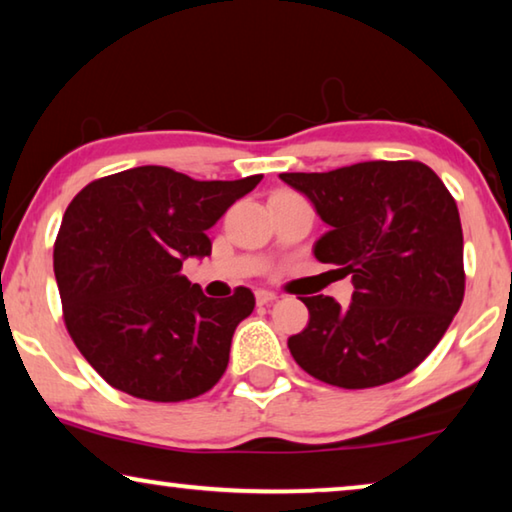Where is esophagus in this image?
I'll use <instances>...</instances> for the list:
<instances>
[{
  "instance_id": "esophagus-1",
  "label": "esophagus",
  "mask_w": 512,
  "mask_h": 512,
  "mask_svg": "<svg viewBox=\"0 0 512 512\" xmlns=\"http://www.w3.org/2000/svg\"><path fill=\"white\" fill-rule=\"evenodd\" d=\"M255 299H257V305H269L273 301H278V296L273 294V292H269V289H257Z\"/></svg>"
}]
</instances>
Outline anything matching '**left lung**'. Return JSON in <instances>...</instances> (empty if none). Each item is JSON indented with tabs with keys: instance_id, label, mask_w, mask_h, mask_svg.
I'll return each instance as SVG.
<instances>
[{
	"instance_id": "1",
	"label": "left lung",
	"mask_w": 512,
	"mask_h": 512,
	"mask_svg": "<svg viewBox=\"0 0 512 512\" xmlns=\"http://www.w3.org/2000/svg\"><path fill=\"white\" fill-rule=\"evenodd\" d=\"M280 179L329 225L315 257L354 282L347 308L331 296H305L310 322L287 340L294 361L340 388L409 375L464 299L460 213L444 181L418 160H368Z\"/></svg>"
}]
</instances>
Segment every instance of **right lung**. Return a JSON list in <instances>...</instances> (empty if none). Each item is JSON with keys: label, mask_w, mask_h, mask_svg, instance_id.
<instances>
[{"label": "right lung", "mask_w": 512, "mask_h": 512, "mask_svg": "<svg viewBox=\"0 0 512 512\" xmlns=\"http://www.w3.org/2000/svg\"><path fill=\"white\" fill-rule=\"evenodd\" d=\"M259 181L262 174L195 181L142 165L91 181L68 204L55 241L64 322L117 391L181 402L223 377L255 296L236 287L227 299H209L181 266L211 255L207 230Z\"/></svg>", "instance_id": "add662e5"}]
</instances>
